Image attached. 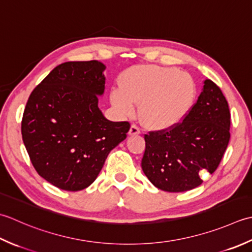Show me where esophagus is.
<instances>
[{"label": "esophagus", "mask_w": 252, "mask_h": 252, "mask_svg": "<svg viewBox=\"0 0 252 252\" xmlns=\"http://www.w3.org/2000/svg\"><path fill=\"white\" fill-rule=\"evenodd\" d=\"M141 132L140 128L138 127L136 124H132L130 126V129H129V135L130 136H135V135H139V133Z\"/></svg>", "instance_id": "esophagus-1"}]
</instances>
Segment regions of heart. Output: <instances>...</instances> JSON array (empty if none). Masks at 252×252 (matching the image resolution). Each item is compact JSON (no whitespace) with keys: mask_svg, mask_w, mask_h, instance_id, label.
Returning a JSON list of instances; mask_svg holds the SVG:
<instances>
[{"mask_svg":"<svg viewBox=\"0 0 252 252\" xmlns=\"http://www.w3.org/2000/svg\"><path fill=\"white\" fill-rule=\"evenodd\" d=\"M194 85L185 71L160 66L128 69L120 86L112 89L111 100L122 116H129L139 105L141 120L149 127L163 129L181 122L190 110Z\"/></svg>","mask_w":252,"mask_h":252,"instance_id":"heart-1","label":"heart"}]
</instances>
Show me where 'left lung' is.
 Masks as SVG:
<instances>
[{
    "mask_svg": "<svg viewBox=\"0 0 252 252\" xmlns=\"http://www.w3.org/2000/svg\"><path fill=\"white\" fill-rule=\"evenodd\" d=\"M230 113L226 99L212 80L182 123L145 135L141 167L155 186L168 192L190 190L202 175L218 168L228 146Z\"/></svg>",
    "mask_w": 252,
    "mask_h": 252,
    "instance_id": "8db88e82",
    "label": "left lung"
}]
</instances>
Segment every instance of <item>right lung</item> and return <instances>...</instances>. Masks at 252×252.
I'll use <instances>...</instances> for the list:
<instances>
[{
	"label": "right lung",
	"instance_id": "obj_1",
	"mask_svg": "<svg viewBox=\"0 0 252 252\" xmlns=\"http://www.w3.org/2000/svg\"><path fill=\"white\" fill-rule=\"evenodd\" d=\"M104 69L97 61L66 62L35 87L26 104L22 136L30 161L63 190L90 186L130 128L128 122L106 120L97 106Z\"/></svg>",
	"mask_w": 252,
	"mask_h": 252
}]
</instances>
